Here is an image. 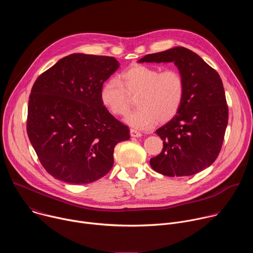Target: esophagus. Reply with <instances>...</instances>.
Returning <instances> with one entry per match:
<instances>
[{"mask_svg":"<svg viewBox=\"0 0 253 253\" xmlns=\"http://www.w3.org/2000/svg\"><path fill=\"white\" fill-rule=\"evenodd\" d=\"M130 135H131V137H141L142 133L137 131L136 129H131L130 130Z\"/></svg>","mask_w":253,"mask_h":253,"instance_id":"obj_1","label":"esophagus"}]
</instances>
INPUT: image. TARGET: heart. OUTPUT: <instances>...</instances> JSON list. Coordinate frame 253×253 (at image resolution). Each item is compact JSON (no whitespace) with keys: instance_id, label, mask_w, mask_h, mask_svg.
<instances>
[{"instance_id":"obj_1","label":"heart","mask_w":253,"mask_h":253,"mask_svg":"<svg viewBox=\"0 0 253 253\" xmlns=\"http://www.w3.org/2000/svg\"><path fill=\"white\" fill-rule=\"evenodd\" d=\"M185 94V82L176 69H166L136 64L118 79L107 80L100 90V100L115 116L125 115L136 96L138 108L129 113L125 121L135 128H148L158 121L166 123L179 111Z\"/></svg>"}]
</instances>
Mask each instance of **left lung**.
Listing matches in <instances>:
<instances>
[{
    "label": "left lung",
    "mask_w": 253,
    "mask_h": 253,
    "mask_svg": "<svg viewBox=\"0 0 253 253\" xmlns=\"http://www.w3.org/2000/svg\"><path fill=\"white\" fill-rule=\"evenodd\" d=\"M173 62L185 82L181 107L172 120L156 130L163 140L150 165L165 176H189L217 158L228 123V106L219 74L196 53L184 47L149 54L139 63Z\"/></svg>",
    "instance_id": "1"
}]
</instances>
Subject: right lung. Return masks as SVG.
<instances>
[{"label":"right lung","instance_id":"right-lung-1","mask_svg":"<svg viewBox=\"0 0 253 253\" xmlns=\"http://www.w3.org/2000/svg\"><path fill=\"white\" fill-rule=\"evenodd\" d=\"M118 68L114 57L72 54L35 81L27 133L54 178L71 184L96 181L112 169L116 144L130 139L129 128L100 100L104 82Z\"/></svg>","mask_w":253,"mask_h":253}]
</instances>
